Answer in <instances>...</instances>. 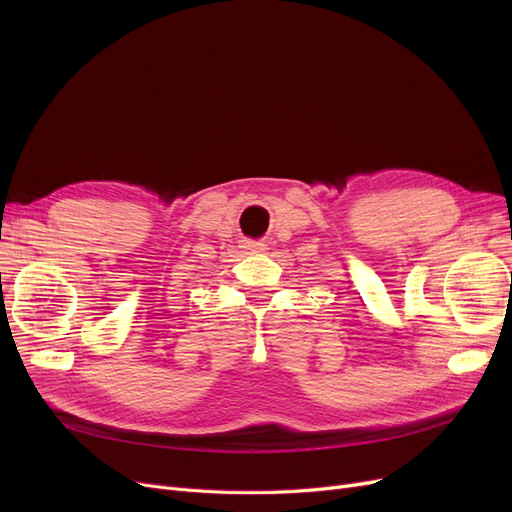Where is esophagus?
Masks as SVG:
<instances>
[{
  "label": "esophagus",
  "instance_id": "34e87169",
  "mask_svg": "<svg viewBox=\"0 0 512 512\" xmlns=\"http://www.w3.org/2000/svg\"><path fill=\"white\" fill-rule=\"evenodd\" d=\"M243 247L247 252H262L265 250V243L262 241H252V239H247V241H243Z\"/></svg>",
  "mask_w": 512,
  "mask_h": 512
}]
</instances>
